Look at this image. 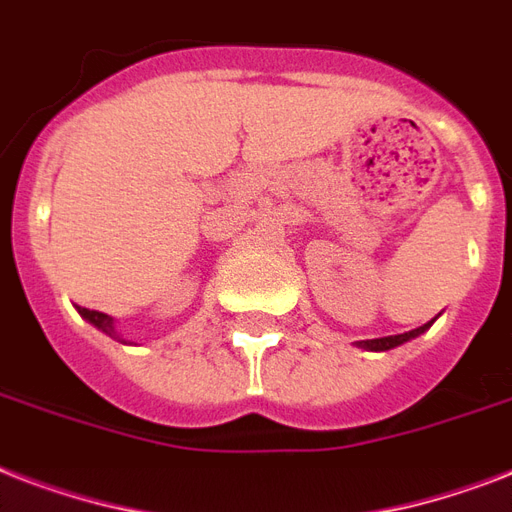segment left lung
<instances>
[{
    "instance_id": "left-lung-1",
    "label": "left lung",
    "mask_w": 512,
    "mask_h": 512,
    "mask_svg": "<svg viewBox=\"0 0 512 512\" xmlns=\"http://www.w3.org/2000/svg\"><path fill=\"white\" fill-rule=\"evenodd\" d=\"M433 321L430 319L428 324H422V327L412 329V332H404V335H390V337H377V340H358L356 345L364 350H374V353H380V350H390V348H398V345H404V342L414 340V337H420L422 332H428L433 327Z\"/></svg>"
}]
</instances>
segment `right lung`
I'll return each mask as SVG.
<instances>
[{
	"instance_id": "1",
	"label": "right lung",
	"mask_w": 512,
	"mask_h": 512,
	"mask_svg": "<svg viewBox=\"0 0 512 512\" xmlns=\"http://www.w3.org/2000/svg\"><path fill=\"white\" fill-rule=\"evenodd\" d=\"M76 311H79V316H82L84 321H90L92 327L100 329L103 335L114 337V340H119V342H124V345H127V340H124V337L119 335V329H116L114 316H108V313H100V311H90V308H76Z\"/></svg>"
}]
</instances>
